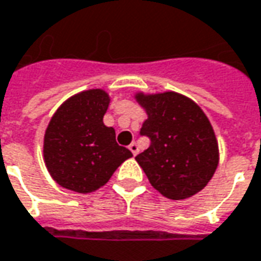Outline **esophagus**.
I'll use <instances>...</instances> for the list:
<instances>
[{
    "label": "esophagus",
    "instance_id": "1",
    "mask_svg": "<svg viewBox=\"0 0 261 261\" xmlns=\"http://www.w3.org/2000/svg\"><path fill=\"white\" fill-rule=\"evenodd\" d=\"M128 149L133 152V155H137V154H138V145H137L136 143H131L130 145H128Z\"/></svg>",
    "mask_w": 261,
    "mask_h": 261
}]
</instances>
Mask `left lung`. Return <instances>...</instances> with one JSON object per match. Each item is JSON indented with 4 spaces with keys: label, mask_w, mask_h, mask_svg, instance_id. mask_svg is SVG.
I'll use <instances>...</instances> for the list:
<instances>
[{
    "label": "left lung",
    "mask_w": 261,
    "mask_h": 261,
    "mask_svg": "<svg viewBox=\"0 0 261 261\" xmlns=\"http://www.w3.org/2000/svg\"><path fill=\"white\" fill-rule=\"evenodd\" d=\"M137 101L148 114L140 134L149 147L136 156L149 184L169 199H187L212 179L219 162L213 128L200 107L174 92L143 94Z\"/></svg>",
    "instance_id": "1"
}]
</instances>
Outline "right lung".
I'll list each match as a JSON object with an SVG mask.
<instances>
[{
    "label": "right lung",
    "mask_w": 261,
    "mask_h": 261,
    "mask_svg": "<svg viewBox=\"0 0 261 261\" xmlns=\"http://www.w3.org/2000/svg\"><path fill=\"white\" fill-rule=\"evenodd\" d=\"M109 103L105 90L92 89L66 100L50 118L43 156L61 187L79 194L93 192L133 156L130 149L117 144L114 128L103 123Z\"/></svg>",
    "instance_id": "obj_1"
}]
</instances>
